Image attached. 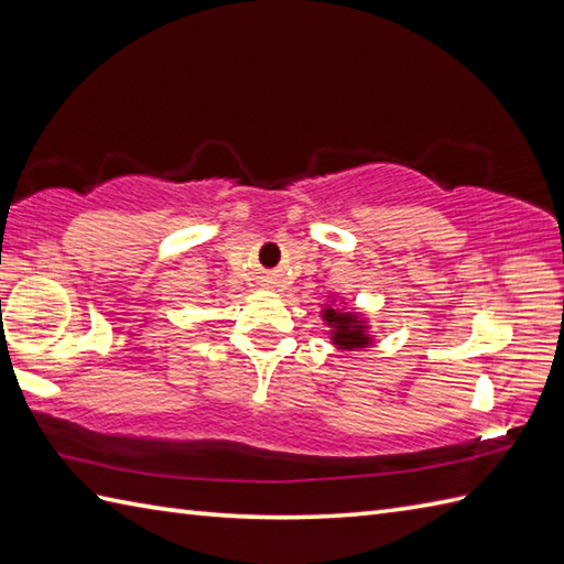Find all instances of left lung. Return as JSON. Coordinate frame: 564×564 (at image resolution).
Here are the masks:
<instances>
[{"mask_svg": "<svg viewBox=\"0 0 564 564\" xmlns=\"http://www.w3.org/2000/svg\"><path fill=\"white\" fill-rule=\"evenodd\" d=\"M319 317L325 319L329 327V339L341 351H358L368 349L373 344L370 337V325L364 313H358L356 307L346 305L344 297H329V301L322 305Z\"/></svg>", "mask_w": 564, "mask_h": 564, "instance_id": "1", "label": "left lung"}]
</instances>
